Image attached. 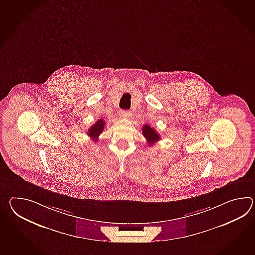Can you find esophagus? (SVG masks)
Instances as JSON below:
<instances>
[{
  "instance_id": "34e87169",
  "label": "esophagus",
  "mask_w": 255,
  "mask_h": 255,
  "mask_svg": "<svg viewBox=\"0 0 255 255\" xmlns=\"http://www.w3.org/2000/svg\"><path fill=\"white\" fill-rule=\"evenodd\" d=\"M120 116H122V117H130V111H121L120 112Z\"/></svg>"
}]
</instances>
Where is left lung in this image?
<instances>
[{"label": "left lung", "mask_w": 255, "mask_h": 255, "mask_svg": "<svg viewBox=\"0 0 255 255\" xmlns=\"http://www.w3.org/2000/svg\"><path fill=\"white\" fill-rule=\"evenodd\" d=\"M141 131H142V135L144 136L145 139L147 140V143L149 145H152L154 142L160 140V134L157 133V131L153 129L150 125H143Z\"/></svg>", "instance_id": "1"}]
</instances>
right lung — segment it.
Returning <instances> with one entry per match:
<instances>
[{
  "label": "right lung",
  "instance_id": "obj_1",
  "mask_svg": "<svg viewBox=\"0 0 255 255\" xmlns=\"http://www.w3.org/2000/svg\"><path fill=\"white\" fill-rule=\"evenodd\" d=\"M104 125H105L104 120H98L96 123L91 126V129L89 130V131L87 132L88 135L91 137V138L93 139V141H97V140H98V136L100 135L102 131H103Z\"/></svg>",
  "mask_w": 255,
  "mask_h": 255
}]
</instances>
